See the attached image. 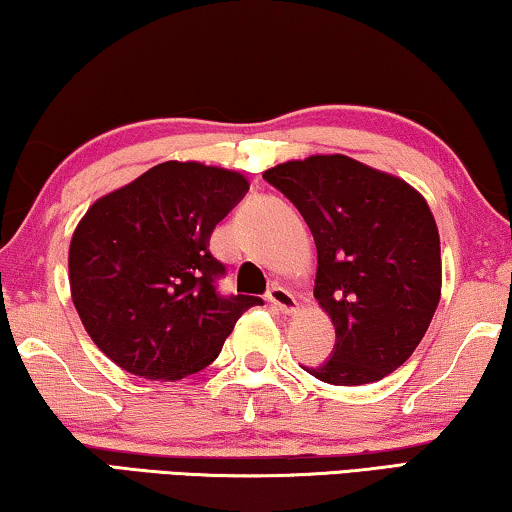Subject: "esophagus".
<instances>
[{"instance_id": "obj_1", "label": "esophagus", "mask_w": 512, "mask_h": 512, "mask_svg": "<svg viewBox=\"0 0 512 512\" xmlns=\"http://www.w3.org/2000/svg\"><path fill=\"white\" fill-rule=\"evenodd\" d=\"M266 299H269L271 304L276 306L280 313H285V315L299 311L297 297H294V294L287 290V287H283V285H273L271 290L266 292Z\"/></svg>"}]
</instances>
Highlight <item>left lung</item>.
Listing matches in <instances>:
<instances>
[{"mask_svg": "<svg viewBox=\"0 0 512 512\" xmlns=\"http://www.w3.org/2000/svg\"><path fill=\"white\" fill-rule=\"evenodd\" d=\"M304 215L318 248L315 299L336 329L329 385H366L397 371L441 299V239L427 201L401 178L345 155H311L264 171Z\"/></svg>", "mask_w": 512, "mask_h": 512, "instance_id": "left-lung-1", "label": "left lung"}]
</instances>
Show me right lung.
I'll return each instance as SVG.
<instances>
[{"label": "right lung", "instance_id": "obj_1", "mask_svg": "<svg viewBox=\"0 0 512 512\" xmlns=\"http://www.w3.org/2000/svg\"><path fill=\"white\" fill-rule=\"evenodd\" d=\"M239 171L162 162L97 199L69 246L71 299L85 331L120 369L181 380L220 355L259 297H222L225 264L208 250L218 222L246 197Z\"/></svg>", "mask_w": 512, "mask_h": 512}]
</instances>
